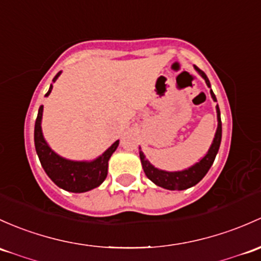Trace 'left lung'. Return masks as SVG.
<instances>
[{"instance_id":"obj_1","label":"left lung","mask_w":261,"mask_h":261,"mask_svg":"<svg viewBox=\"0 0 261 261\" xmlns=\"http://www.w3.org/2000/svg\"><path fill=\"white\" fill-rule=\"evenodd\" d=\"M195 71L204 79L206 82L207 87H211L209 79L205 75L204 71L200 70L199 67L194 66ZM210 95L213 97L214 101H216L215 95H214L213 90H210ZM216 115H218V127H216L215 136H214L213 142H211L209 150L205 153V156H202L200 159L199 163L194 164L193 166L188 167L185 170H180V171H166V170L158 169L150 164V161L147 160L146 156L144 155V152L140 149V160H141L142 169H144L145 175L152 181L153 184H156L160 188L167 189V190H185V189L191 188V186L196 185L205 175L207 174L209 169L213 165L214 160L216 158V153L219 151V147H220L221 142V119H220V110L219 106L216 105Z\"/></svg>"}]
</instances>
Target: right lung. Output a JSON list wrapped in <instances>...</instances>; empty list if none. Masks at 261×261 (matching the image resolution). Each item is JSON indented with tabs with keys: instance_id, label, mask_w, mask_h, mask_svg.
<instances>
[{
	"instance_id": "1",
	"label": "right lung",
	"mask_w": 261,
	"mask_h": 261,
	"mask_svg": "<svg viewBox=\"0 0 261 261\" xmlns=\"http://www.w3.org/2000/svg\"><path fill=\"white\" fill-rule=\"evenodd\" d=\"M61 71L57 73L52 81H56ZM52 91V85H50L47 97ZM42 112L43 106H40L37 114L36 122H35V147L40 163L47 176L56 184L59 188L64 189L70 193H86L97 188L108 176L109 160L112 153L119 146V140L115 141L106 151L101 153L98 158L91 161H75L68 160L56 153L47 144L42 134Z\"/></svg>"
}]
</instances>
